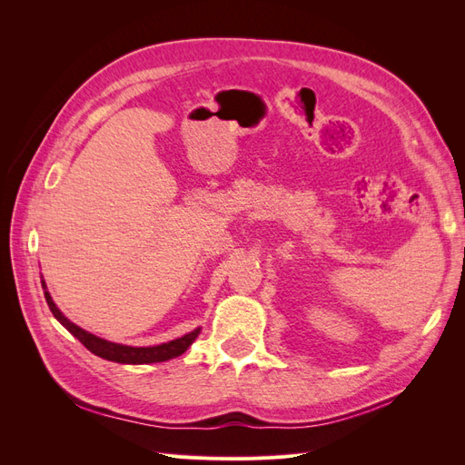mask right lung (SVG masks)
<instances>
[{
    "mask_svg": "<svg viewBox=\"0 0 465 465\" xmlns=\"http://www.w3.org/2000/svg\"><path fill=\"white\" fill-rule=\"evenodd\" d=\"M42 289H45V299L50 306V311L54 314V318L58 320L62 326L72 333L74 337L85 345L91 353H94L96 357L112 361V362H122V364H147V362H163L168 359H174L180 357L184 351L195 341V337L200 335V328L193 330L186 335L178 337V340H173L168 343H161V345H154V347H130V345H120V343H112L103 340V337H96L89 331H85L83 328L75 326L74 322H69L62 312L60 308L55 306V302L52 301L50 292L46 291V283L42 281Z\"/></svg>",
    "mask_w": 465,
    "mask_h": 465,
    "instance_id": "add662e5",
    "label": "right lung"
}]
</instances>
